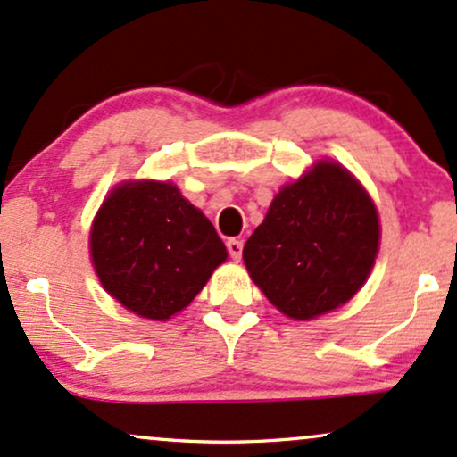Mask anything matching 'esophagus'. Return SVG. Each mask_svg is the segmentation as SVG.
Returning a JSON list of instances; mask_svg holds the SVG:
<instances>
[{"label":"esophagus","mask_w":457,"mask_h":457,"mask_svg":"<svg viewBox=\"0 0 457 457\" xmlns=\"http://www.w3.org/2000/svg\"><path fill=\"white\" fill-rule=\"evenodd\" d=\"M228 253L232 260H240V255H243V240L240 238H229L228 240Z\"/></svg>","instance_id":"esophagus-1"}]
</instances>
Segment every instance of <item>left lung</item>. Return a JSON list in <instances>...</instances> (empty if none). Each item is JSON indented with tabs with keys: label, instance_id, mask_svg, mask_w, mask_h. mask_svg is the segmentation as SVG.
<instances>
[{
	"label": "left lung",
	"instance_id": "1",
	"mask_svg": "<svg viewBox=\"0 0 457 457\" xmlns=\"http://www.w3.org/2000/svg\"><path fill=\"white\" fill-rule=\"evenodd\" d=\"M375 202L355 176L317 162L274 195L243 249L253 283L283 315L309 321L349 302L378 253Z\"/></svg>",
	"mask_w": 457,
	"mask_h": 457
}]
</instances>
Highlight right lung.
I'll use <instances>...</instances> for the list:
<instances>
[{
	"mask_svg": "<svg viewBox=\"0 0 457 457\" xmlns=\"http://www.w3.org/2000/svg\"><path fill=\"white\" fill-rule=\"evenodd\" d=\"M89 246L102 287L151 321L189 306L228 257L204 212L159 180L114 187L93 219Z\"/></svg>",
	"mask_w": 457,
	"mask_h": 457,
	"instance_id": "obj_1",
	"label": "right lung"
}]
</instances>
